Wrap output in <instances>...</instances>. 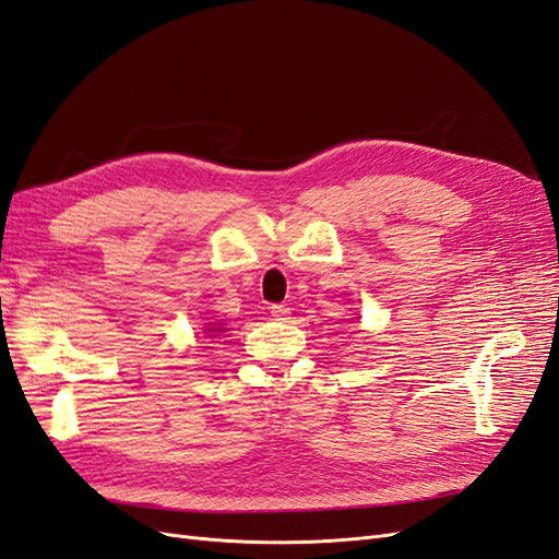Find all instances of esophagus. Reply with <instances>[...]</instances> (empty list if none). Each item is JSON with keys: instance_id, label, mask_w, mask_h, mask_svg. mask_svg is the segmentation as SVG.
<instances>
[{"instance_id": "34e87169", "label": "esophagus", "mask_w": 559, "mask_h": 559, "mask_svg": "<svg viewBox=\"0 0 559 559\" xmlns=\"http://www.w3.org/2000/svg\"><path fill=\"white\" fill-rule=\"evenodd\" d=\"M270 314H273V319H277V321H286V319H289V308L273 306V308H270Z\"/></svg>"}]
</instances>
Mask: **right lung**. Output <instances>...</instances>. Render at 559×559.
Instances as JSON below:
<instances>
[{
	"instance_id": "obj_1",
	"label": "right lung",
	"mask_w": 559,
	"mask_h": 559,
	"mask_svg": "<svg viewBox=\"0 0 559 559\" xmlns=\"http://www.w3.org/2000/svg\"><path fill=\"white\" fill-rule=\"evenodd\" d=\"M207 331H210V333H214V331H218V333H222L224 329H207Z\"/></svg>"
}]
</instances>
